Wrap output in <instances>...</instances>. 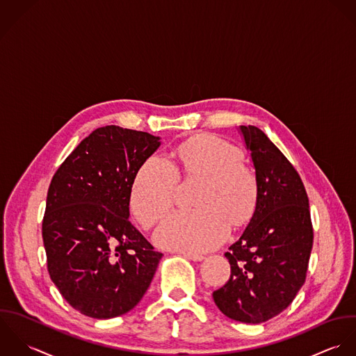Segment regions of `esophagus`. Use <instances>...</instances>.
<instances>
[{
    "mask_svg": "<svg viewBox=\"0 0 356 356\" xmlns=\"http://www.w3.org/2000/svg\"><path fill=\"white\" fill-rule=\"evenodd\" d=\"M180 254H183L184 257H187L191 261H202L205 257L201 254H195V253H188V252H180Z\"/></svg>",
    "mask_w": 356,
    "mask_h": 356,
    "instance_id": "34e87169",
    "label": "esophagus"
}]
</instances>
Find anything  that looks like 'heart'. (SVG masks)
Returning a JSON list of instances; mask_svg holds the SVG:
<instances>
[{"label":"heart","instance_id":"heart-1","mask_svg":"<svg viewBox=\"0 0 356 356\" xmlns=\"http://www.w3.org/2000/svg\"><path fill=\"white\" fill-rule=\"evenodd\" d=\"M176 156L177 163L159 152L143 161L131 186L129 207L148 228L173 205L179 175L204 176L195 200L200 207L172 212L155 232L162 248L204 253L224 241L231 222L241 225L250 218L259 201V179L242 162L241 148L213 135L179 144Z\"/></svg>","mask_w":356,"mask_h":356}]
</instances>
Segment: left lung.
Returning <instances> with one entry per match:
<instances>
[{"label":"left lung","instance_id":"obj_1","mask_svg":"<svg viewBox=\"0 0 356 356\" xmlns=\"http://www.w3.org/2000/svg\"><path fill=\"white\" fill-rule=\"evenodd\" d=\"M259 179V201L241 238L224 254L227 284L213 291L229 319L261 323L286 309L305 282L314 231L304 184L263 131L241 127Z\"/></svg>","mask_w":356,"mask_h":356}]
</instances>
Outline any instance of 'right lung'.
I'll use <instances>...</instances> for the list:
<instances>
[{"mask_svg":"<svg viewBox=\"0 0 356 356\" xmlns=\"http://www.w3.org/2000/svg\"><path fill=\"white\" fill-rule=\"evenodd\" d=\"M147 132L93 131L52 177L42 220L48 273L81 314L110 319L142 300L162 253L129 221V191L159 147Z\"/></svg>","mask_w":356,"mask_h":356,"instance_id":"right-lung-1","label":"right lung"}]
</instances>
